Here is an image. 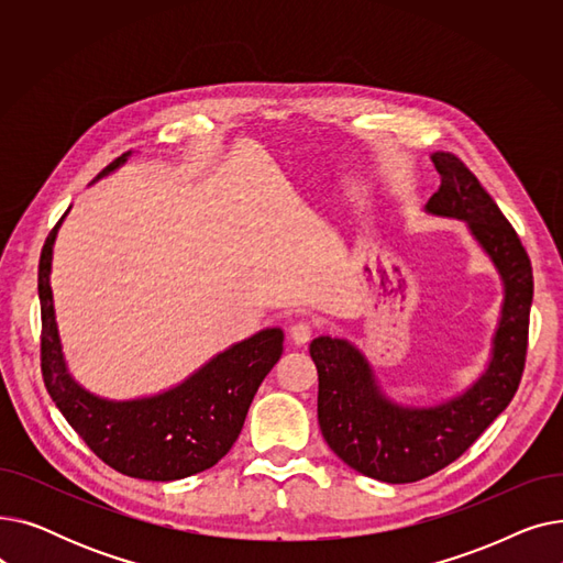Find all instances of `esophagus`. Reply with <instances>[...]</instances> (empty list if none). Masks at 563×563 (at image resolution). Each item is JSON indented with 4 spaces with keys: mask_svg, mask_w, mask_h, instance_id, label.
Masks as SVG:
<instances>
[{
    "mask_svg": "<svg viewBox=\"0 0 563 563\" xmlns=\"http://www.w3.org/2000/svg\"><path fill=\"white\" fill-rule=\"evenodd\" d=\"M289 338H291V342H294V344L303 346V344H308V342H310V338H312V327H310L308 321H297V323H291Z\"/></svg>",
    "mask_w": 563,
    "mask_h": 563,
    "instance_id": "34e87169",
    "label": "esophagus"
}]
</instances>
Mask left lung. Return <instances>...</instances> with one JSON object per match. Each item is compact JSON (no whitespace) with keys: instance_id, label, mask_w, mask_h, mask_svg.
<instances>
[{"instance_id":"8db88e82","label":"left lung","mask_w":563,"mask_h":563,"mask_svg":"<svg viewBox=\"0 0 563 563\" xmlns=\"http://www.w3.org/2000/svg\"><path fill=\"white\" fill-rule=\"evenodd\" d=\"M431 162L440 189L424 212L463 221L501 280L499 317L482 374L448 399L404 404L383 390L369 358L346 338L319 335L310 342L323 440L349 467L386 484L418 482L450 465L509 406L525 367L534 297L531 264L518 234L477 177L450 153H433Z\"/></svg>"}]
</instances>
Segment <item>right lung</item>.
<instances>
[{"label": "right lung", "instance_id": "right-lung-1", "mask_svg": "<svg viewBox=\"0 0 563 563\" xmlns=\"http://www.w3.org/2000/svg\"><path fill=\"white\" fill-rule=\"evenodd\" d=\"M130 155L111 162L93 183L121 168ZM62 221L45 240L38 264L41 369L52 401L86 445L128 477L175 482L217 465L240 438L260 383L283 356V329H262L230 344L177 386L155 395L107 399L86 390L70 374L49 285Z\"/></svg>", "mask_w": 563, "mask_h": 563}]
</instances>
